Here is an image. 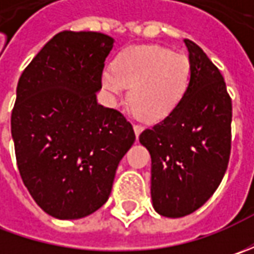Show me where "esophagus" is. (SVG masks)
I'll return each mask as SVG.
<instances>
[{"mask_svg":"<svg viewBox=\"0 0 254 254\" xmlns=\"http://www.w3.org/2000/svg\"><path fill=\"white\" fill-rule=\"evenodd\" d=\"M142 128H144V127H142L141 124H134V132H135V135H137V137L141 134Z\"/></svg>","mask_w":254,"mask_h":254,"instance_id":"34e87169","label":"esophagus"}]
</instances>
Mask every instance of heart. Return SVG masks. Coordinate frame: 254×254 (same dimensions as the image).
Listing matches in <instances>:
<instances>
[{"instance_id":"1","label":"heart","mask_w":254,"mask_h":254,"mask_svg":"<svg viewBox=\"0 0 254 254\" xmlns=\"http://www.w3.org/2000/svg\"><path fill=\"white\" fill-rule=\"evenodd\" d=\"M190 64L182 54L157 45H137L124 49L114 69H104L102 84L119 97L130 89V102L138 116L148 122L165 119L177 109L188 89Z\"/></svg>"}]
</instances>
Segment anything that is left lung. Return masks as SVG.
<instances>
[{"label":"left lung","instance_id":"obj_1","mask_svg":"<svg viewBox=\"0 0 254 254\" xmlns=\"http://www.w3.org/2000/svg\"><path fill=\"white\" fill-rule=\"evenodd\" d=\"M188 89L174 112L145 128L140 142L151 155L154 209L187 216L209 199L226 172L232 144V99L219 69L195 42Z\"/></svg>","mask_w":254,"mask_h":254}]
</instances>
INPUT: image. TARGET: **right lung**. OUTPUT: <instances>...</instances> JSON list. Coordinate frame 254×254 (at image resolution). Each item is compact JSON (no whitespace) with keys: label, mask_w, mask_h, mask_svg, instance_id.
<instances>
[{"label":"right lung","mask_w":254,"mask_h":254,"mask_svg":"<svg viewBox=\"0 0 254 254\" xmlns=\"http://www.w3.org/2000/svg\"><path fill=\"white\" fill-rule=\"evenodd\" d=\"M113 42L100 32H59L18 82L11 114L16 165L35 202L58 219L102 208L135 140L131 123L96 100Z\"/></svg>","instance_id":"1"}]
</instances>
